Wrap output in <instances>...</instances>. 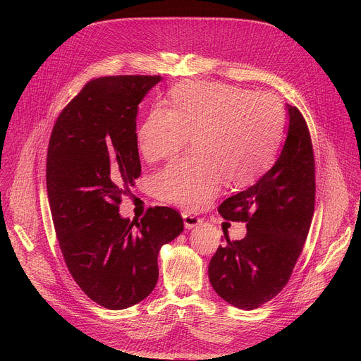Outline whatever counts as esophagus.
<instances>
[{
	"label": "esophagus",
	"mask_w": 361,
	"mask_h": 361,
	"mask_svg": "<svg viewBox=\"0 0 361 361\" xmlns=\"http://www.w3.org/2000/svg\"><path fill=\"white\" fill-rule=\"evenodd\" d=\"M183 220H184V226H185V228H194V227H197V226H200L201 223H202V220L200 219V217H197V216H192V214H190V213H183Z\"/></svg>",
	"instance_id": "esophagus-1"
}]
</instances>
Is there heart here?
I'll return each mask as SVG.
<instances>
[{
  "instance_id": "1",
  "label": "heart",
  "mask_w": 361,
  "mask_h": 361,
  "mask_svg": "<svg viewBox=\"0 0 361 361\" xmlns=\"http://www.w3.org/2000/svg\"><path fill=\"white\" fill-rule=\"evenodd\" d=\"M284 109L277 95L213 82L188 81L170 94V109L154 106L137 130L147 161L177 154L194 138L197 156L167 164L151 180L157 197L200 210L219 194L223 180L243 185L273 161L283 137Z\"/></svg>"
}]
</instances>
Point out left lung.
I'll return each mask as SVG.
<instances>
[{"instance_id": "obj_1", "label": "left lung", "mask_w": 361, "mask_h": 361, "mask_svg": "<svg viewBox=\"0 0 361 361\" xmlns=\"http://www.w3.org/2000/svg\"><path fill=\"white\" fill-rule=\"evenodd\" d=\"M288 130L276 164L254 185L224 200L219 213L243 221L247 234L220 245L209 264L214 291L228 304L252 310L288 283L310 230L316 167L307 123L288 106Z\"/></svg>"}]
</instances>
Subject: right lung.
<instances>
[{"mask_svg": "<svg viewBox=\"0 0 361 361\" xmlns=\"http://www.w3.org/2000/svg\"><path fill=\"white\" fill-rule=\"evenodd\" d=\"M160 75L88 81L59 116L47 151V192L67 269L109 310L144 300L157 284L160 248L184 230L178 212L151 207L138 221L118 213L141 174L137 113Z\"/></svg>", "mask_w": 361, "mask_h": 361, "instance_id": "1", "label": "right lung"}]
</instances>
